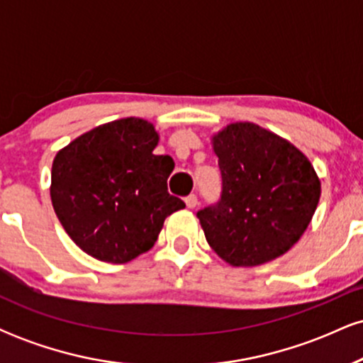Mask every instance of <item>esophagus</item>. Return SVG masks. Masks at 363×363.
<instances>
[{
  "label": "esophagus",
  "mask_w": 363,
  "mask_h": 363,
  "mask_svg": "<svg viewBox=\"0 0 363 363\" xmlns=\"http://www.w3.org/2000/svg\"><path fill=\"white\" fill-rule=\"evenodd\" d=\"M186 206L191 208V210L198 206V198H196V194H189V196H187V198H186Z\"/></svg>",
  "instance_id": "1"
}]
</instances>
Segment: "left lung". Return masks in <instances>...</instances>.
<instances>
[{
  "instance_id": "left-lung-1",
  "label": "left lung",
  "mask_w": 363,
  "mask_h": 363,
  "mask_svg": "<svg viewBox=\"0 0 363 363\" xmlns=\"http://www.w3.org/2000/svg\"><path fill=\"white\" fill-rule=\"evenodd\" d=\"M222 198L198 211L206 242L225 262L249 268L298 242L320 198L311 160L289 140L254 123H232L211 136Z\"/></svg>"
}]
</instances>
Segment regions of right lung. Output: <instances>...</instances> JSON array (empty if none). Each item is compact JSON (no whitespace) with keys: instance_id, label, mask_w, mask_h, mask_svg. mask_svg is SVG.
<instances>
[{"instance_id":"1","label":"right lung","mask_w":363,"mask_h":363,"mask_svg":"<svg viewBox=\"0 0 363 363\" xmlns=\"http://www.w3.org/2000/svg\"><path fill=\"white\" fill-rule=\"evenodd\" d=\"M158 140L150 121L124 118L83 133L54 157L52 208L89 256L135 259L153 247L165 218L186 208L167 193L174 160L153 155Z\"/></svg>"}]
</instances>
